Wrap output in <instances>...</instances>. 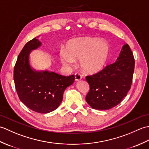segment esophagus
Segmentation results:
<instances>
[{
  "label": "esophagus",
  "mask_w": 149,
  "mask_h": 149,
  "mask_svg": "<svg viewBox=\"0 0 149 149\" xmlns=\"http://www.w3.org/2000/svg\"><path fill=\"white\" fill-rule=\"evenodd\" d=\"M74 76H75V81H79L81 80L82 77H83V75H82L79 73H75L74 74Z\"/></svg>",
  "instance_id": "34e87169"
}]
</instances>
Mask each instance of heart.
<instances>
[{
    "instance_id": "1",
    "label": "heart",
    "mask_w": 149,
    "mask_h": 149,
    "mask_svg": "<svg viewBox=\"0 0 149 149\" xmlns=\"http://www.w3.org/2000/svg\"><path fill=\"white\" fill-rule=\"evenodd\" d=\"M65 50H61L60 59L66 66L73 65L74 60H80L84 71L96 72L103 67L109 54L107 44L94 38L83 37L74 39L68 43Z\"/></svg>"
}]
</instances>
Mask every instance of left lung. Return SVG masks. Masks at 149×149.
Segmentation results:
<instances>
[{
	"instance_id": "left-lung-1",
	"label": "left lung",
	"mask_w": 149,
	"mask_h": 149,
	"mask_svg": "<svg viewBox=\"0 0 149 149\" xmlns=\"http://www.w3.org/2000/svg\"><path fill=\"white\" fill-rule=\"evenodd\" d=\"M134 64L133 54L128 44H125L115 63L86 77L90 85L86 97L88 104L99 110L109 109L119 104L131 89Z\"/></svg>"
}]
</instances>
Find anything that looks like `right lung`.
Masks as SVG:
<instances>
[{"label": "right lung", "mask_w": 149, "mask_h": 149, "mask_svg": "<svg viewBox=\"0 0 149 149\" xmlns=\"http://www.w3.org/2000/svg\"><path fill=\"white\" fill-rule=\"evenodd\" d=\"M41 45L34 38L28 42L19 54L14 67L13 79L19 99L31 110L48 113L58 108L63 93L74 83V75L70 76L45 71L34 72L29 64L31 51Z\"/></svg>", "instance_id": "obj_1"}]
</instances>
